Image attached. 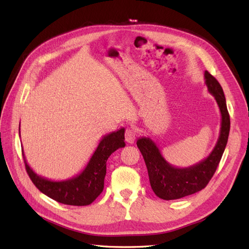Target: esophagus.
Instances as JSON below:
<instances>
[{
	"mask_svg": "<svg viewBox=\"0 0 249 249\" xmlns=\"http://www.w3.org/2000/svg\"><path fill=\"white\" fill-rule=\"evenodd\" d=\"M136 131H135L133 127H127L125 130V141L127 143H134L135 139H136Z\"/></svg>",
	"mask_w": 249,
	"mask_h": 249,
	"instance_id": "1",
	"label": "esophagus"
}]
</instances>
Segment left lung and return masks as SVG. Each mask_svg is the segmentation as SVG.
<instances>
[{"label": "left lung", "mask_w": 249, "mask_h": 249, "mask_svg": "<svg viewBox=\"0 0 249 249\" xmlns=\"http://www.w3.org/2000/svg\"><path fill=\"white\" fill-rule=\"evenodd\" d=\"M205 80L208 91L215 97L221 114L219 137L206 159L188 167H176L165 160L159 147L149 137H140L137 140V146L146 164L150 186L157 196L162 199H178L202 190L212 178L227 146L231 122L223 90L207 71Z\"/></svg>", "instance_id": "8db88e82"}]
</instances>
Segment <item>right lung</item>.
I'll list each match as a JSON object with an SVG mask.
<instances>
[{
  "label": "right lung",
  "mask_w": 249,
  "mask_h": 249,
  "mask_svg": "<svg viewBox=\"0 0 249 249\" xmlns=\"http://www.w3.org/2000/svg\"><path fill=\"white\" fill-rule=\"evenodd\" d=\"M124 145V127L105 135L85 168L76 177L63 180H52L38 176L27 163L24 149L22 156L30 178L43 194L64 205L88 206L103 192L108 158Z\"/></svg>",
  "instance_id": "1"
}]
</instances>
